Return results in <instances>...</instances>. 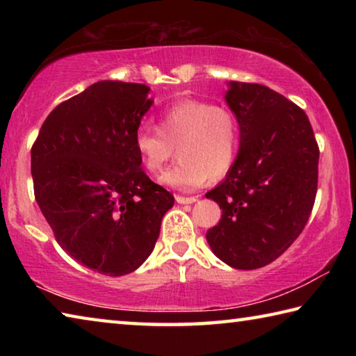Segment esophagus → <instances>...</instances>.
Masks as SVG:
<instances>
[{
  "instance_id": "1",
  "label": "esophagus",
  "mask_w": 356,
  "mask_h": 356,
  "mask_svg": "<svg viewBox=\"0 0 356 356\" xmlns=\"http://www.w3.org/2000/svg\"><path fill=\"white\" fill-rule=\"evenodd\" d=\"M176 201L179 204H193V202L197 201V196H180V195H177Z\"/></svg>"
}]
</instances>
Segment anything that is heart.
Segmentation results:
<instances>
[{
  "label": "heart",
  "mask_w": 356,
  "mask_h": 356,
  "mask_svg": "<svg viewBox=\"0 0 356 356\" xmlns=\"http://www.w3.org/2000/svg\"><path fill=\"white\" fill-rule=\"evenodd\" d=\"M135 150L143 166L156 174L172 156L179 161L161 174L160 182L191 191L210 177H225L238 152V125L234 114L207 102L182 100L166 108L159 129L141 125L135 131Z\"/></svg>",
  "instance_id": "1"
}]
</instances>
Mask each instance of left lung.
Instances as JSON below:
<instances>
[{
  "label": "left lung",
  "instance_id": "1",
  "mask_svg": "<svg viewBox=\"0 0 356 356\" xmlns=\"http://www.w3.org/2000/svg\"><path fill=\"white\" fill-rule=\"evenodd\" d=\"M225 100L240 147L226 179L206 193L222 210L206 237L222 262L254 270L280 257L308 222L318 146L306 113L264 84L229 81Z\"/></svg>",
  "mask_w": 356,
  "mask_h": 356
}]
</instances>
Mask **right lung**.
I'll list each match as a JSON object with an SVG mask.
<instances>
[{"instance_id": "1", "label": "right lung", "mask_w": 356, "mask_h": 356, "mask_svg": "<svg viewBox=\"0 0 356 356\" xmlns=\"http://www.w3.org/2000/svg\"><path fill=\"white\" fill-rule=\"evenodd\" d=\"M149 91L138 83H94L48 114L31 149L34 196L56 242L102 275L135 272L174 206L135 150V131L154 104Z\"/></svg>"}]
</instances>
